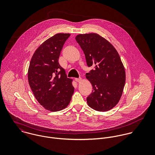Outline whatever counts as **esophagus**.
<instances>
[{"label":"esophagus","instance_id":"34e87169","mask_svg":"<svg viewBox=\"0 0 155 155\" xmlns=\"http://www.w3.org/2000/svg\"><path fill=\"white\" fill-rule=\"evenodd\" d=\"M81 80H82V79H81V78H75V81H76V82H81Z\"/></svg>","mask_w":155,"mask_h":155}]
</instances>
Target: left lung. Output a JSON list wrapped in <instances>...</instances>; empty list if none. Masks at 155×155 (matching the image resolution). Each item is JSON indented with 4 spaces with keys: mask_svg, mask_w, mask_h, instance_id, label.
I'll use <instances>...</instances> for the list:
<instances>
[{
    "mask_svg": "<svg viewBox=\"0 0 155 155\" xmlns=\"http://www.w3.org/2000/svg\"><path fill=\"white\" fill-rule=\"evenodd\" d=\"M76 40L85 54L87 66L94 67L86 74L93 89L87 103L95 110H109L119 102L125 83L119 55L109 42L97 33L78 35Z\"/></svg>",
    "mask_w": 155,
    "mask_h": 155,
    "instance_id": "1",
    "label": "left lung"
}]
</instances>
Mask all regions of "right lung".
Masks as SVG:
<instances>
[{
	"label": "right lung",
	"instance_id": "right-lung-1",
	"mask_svg": "<svg viewBox=\"0 0 155 155\" xmlns=\"http://www.w3.org/2000/svg\"><path fill=\"white\" fill-rule=\"evenodd\" d=\"M68 33L49 38L35 52L28 70V84L38 102L45 109L57 111L66 108L74 92L71 79L58 63Z\"/></svg>",
	"mask_w": 155,
	"mask_h": 155
}]
</instances>
